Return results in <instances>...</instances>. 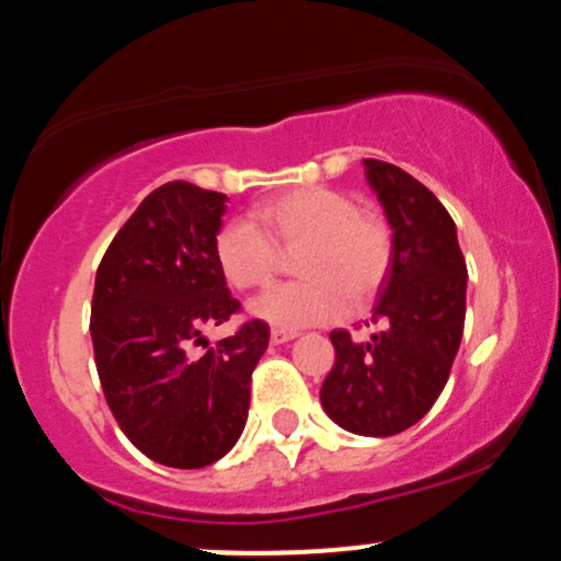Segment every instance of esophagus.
Returning a JSON list of instances; mask_svg holds the SVG:
<instances>
[{
    "instance_id": "esophagus-1",
    "label": "esophagus",
    "mask_w": 561,
    "mask_h": 561,
    "mask_svg": "<svg viewBox=\"0 0 561 561\" xmlns=\"http://www.w3.org/2000/svg\"><path fill=\"white\" fill-rule=\"evenodd\" d=\"M294 336H297V331H283V329H273V334H270V340H273V345H283V342H291Z\"/></svg>"
}]
</instances>
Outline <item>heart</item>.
<instances>
[{"instance_id":"heart-1","label":"heart","mask_w":561,"mask_h":561,"mask_svg":"<svg viewBox=\"0 0 561 561\" xmlns=\"http://www.w3.org/2000/svg\"><path fill=\"white\" fill-rule=\"evenodd\" d=\"M302 244L294 270L302 280L278 283L249 302V316L283 331L327 323L353 302L371 297L390 264V230L377 214L355 210L329 186H299L259 203L249 219H232L216 232L214 256L234 288H256L273 278L278 249Z\"/></svg>"}]
</instances>
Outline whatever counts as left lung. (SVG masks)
<instances>
[{
	"instance_id": "1",
	"label": "left lung",
	"mask_w": 561,
	"mask_h": 561,
	"mask_svg": "<svg viewBox=\"0 0 561 561\" xmlns=\"http://www.w3.org/2000/svg\"><path fill=\"white\" fill-rule=\"evenodd\" d=\"M366 182L393 240L371 323L353 342L331 331L334 369L323 379V412L358 436H396L423 420L442 396L466 327L468 270L457 227L427 186L390 162L364 160Z\"/></svg>"
}]
</instances>
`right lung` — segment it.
Here are the masks:
<instances>
[{
    "mask_svg": "<svg viewBox=\"0 0 561 561\" xmlns=\"http://www.w3.org/2000/svg\"><path fill=\"white\" fill-rule=\"evenodd\" d=\"M227 201L190 182L158 186L95 273L90 336L106 403L134 447L168 468L210 466L234 447L270 342L267 323L249 321L192 355L240 307L214 256Z\"/></svg>",
    "mask_w": 561,
    "mask_h": 561,
    "instance_id": "obj_1",
    "label": "right lung"
}]
</instances>
